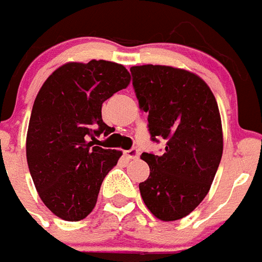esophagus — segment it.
Returning a JSON list of instances; mask_svg holds the SVG:
<instances>
[{
    "label": "esophagus",
    "mask_w": 262,
    "mask_h": 262,
    "mask_svg": "<svg viewBox=\"0 0 262 262\" xmlns=\"http://www.w3.org/2000/svg\"><path fill=\"white\" fill-rule=\"evenodd\" d=\"M138 155H140V153H138V150L136 148H132V149H129V150H125V156H126L129 160H136V158L138 157Z\"/></svg>",
    "instance_id": "1"
}]
</instances>
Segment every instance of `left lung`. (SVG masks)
Segmentation results:
<instances>
[{
	"label": "left lung",
	"mask_w": 262,
	"mask_h": 262,
	"mask_svg": "<svg viewBox=\"0 0 262 262\" xmlns=\"http://www.w3.org/2000/svg\"><path fill=\"white\" fill-rule=\"evenodd\" d=\"M130 72L140 107L149 113L151 140L166 141L164 155H141L150 174L140 184V193L156 219H184L205 199L223 157L216 97L189 70L141 65Z\"/></svg>",
	"instance_id": "1"
}]
</instances>
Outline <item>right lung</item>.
<instances>
[{
	"label": "right lung",
	"instance_id": "add662e5",
	"mask_svg": "<svg viewBox=\"0 0 262 262\" xmlns=\"http://www.w3.org/2000/svg\"><path fill=\"white\" fill-rule=\"evenodd\" d=\"M130 83L124 65L105 60L67 62L50 74L33 104L26 160L39 199L65 221H80L96 206L105 176L121 150L93 146L112 133L102 104Z\"/></svg>",
	"mask_w": 262,
	"mask_h": 262
}]
</instances>
